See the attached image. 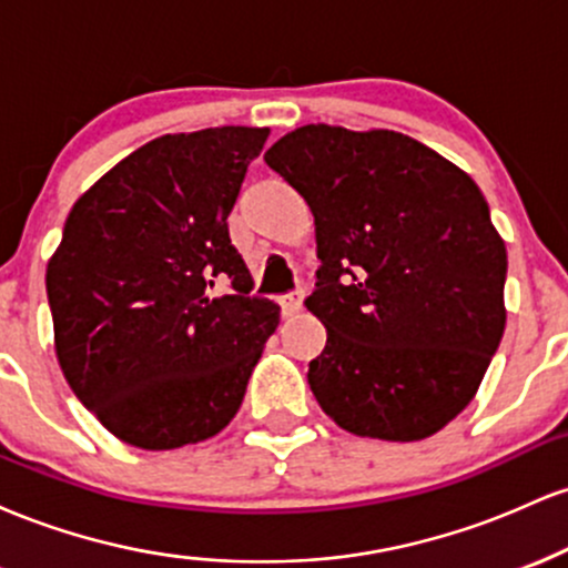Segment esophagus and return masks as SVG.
<instances>
[{
  "label": "esophagus",
  "mask_w": 568,
  "mask_h": 568,
  "mask_svg": "<svg viewBox=\"0 0 568 568\" xmlns=\"http://www.w3.org/2000/svg\"><path fill=\"white\" fill-rule=\"evenodd\" d=\"M277 302H280V306H283V315L293 317V315H298V312H302L304 296H302V293H288V296H280Z\"/></svg>",
  "instance_id": "1"
}]
</instances>
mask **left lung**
I'll return each mask as SVG.
<instances>
[{"label": "left lung", "instance_id": "8db88e82", "mask_svg": "<svg viewBox=\"0 0 568 568\" xmlns=\"http://www.w3.org/2000/svg\"><path fill=\"white\" fill-rule=\"evenodd\" d=\"M264 162L315 216L325 325L312 395L361 438L425 440L478 393L505 334V240L478 184L410 135L304 125Z\"/></svg>", "mask_w": 568, "mask_h": 568}]
</instances>
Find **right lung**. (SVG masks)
<instances>
[{"instance_id": "add662e5", "label": "right lung", "mask_w": 568, "mask_h": 568, "mask_svg": "<svg viewBox=\"0 0 568 568\" xmlns=\"http://www.w3.org/2000/svg\"><path fill=\"white\" fill-rule=\"evenodd\" d=\"M270 128H207L143 143L71 207L48 262L55 357L82 406L146 452L219 435L275 334L280 306L230 243L247 165ZM230 276L234 294L215 293Z\"/></svg>"}]
</instances>
